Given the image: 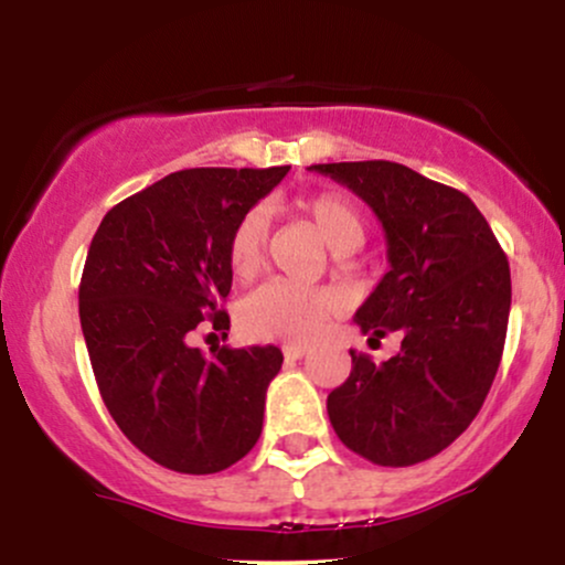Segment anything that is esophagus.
<instances>
[{"mask_svg":"<svg viewBox=\"0 0 565 565\" xmlns=\"http://www.w3.org/2000/svg\"><path fill=\"white\" fill-rule=\"evenodd\" d=\"M284 355H287V361H300L308 355V350H305L302 345H287L284 348Z\"/></svg>","mask_w":565,"mask_h":565,"instance_id":"esophagus-1","label":"esophagus"}]
</instances>
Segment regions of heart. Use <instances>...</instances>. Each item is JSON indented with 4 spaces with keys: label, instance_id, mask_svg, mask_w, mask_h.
<instances>
[{
    "label": "heart",
    "instance_id": "1",
    "mask_svg": "<svg viewBox=\"0 0 565 565\" xmlns=\"http://www.w3.org/2000/svg\"><path fill=\"white\" fill-rule=\"evenodd\" d=\"M297 212L308 217L334 255L345 257L366 242V220L359 206L342 193H316L297 201ZM268 244V217L263 210H249L233 225L228 236V268L242 281L257 276ZM329 297L321 291L295 287L287 281L265 284L238 308L242 332L260 342H313L329 316Z\"/></svg>",
    "mask_w": 565,
    "mask_h": 565
}]
</instances>
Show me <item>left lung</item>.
<instances>
[{"label":"left lung","instance_id":"8db88e82","mask_svg":"<svg viewBox=\"0 0 565 565\" xmlns=\"http://www.w3.org/2000/svg\"><path fill=\"white\" fill-rule=\"evenodd\" d=\"M372 206L391 270L355 310L369 340L401 332V353L353 372L327 398L329 423L350 451L408 468L454 444L481 412L502 361L510 265L478 206L395 161L313 164Z\"/></svg>","mask_w":565,"mask_h":565}]
</instances>
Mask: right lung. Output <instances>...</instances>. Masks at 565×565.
<instances>
[{"instance_id": "add662e5", "label": "right lung", "mask_w": 565, "mask_h": 565, "mask_svg": "<svg viewBox=\"0 0 565 565\" xmlns=\"http://www.w3.org/2000/svg\"><path fill=\"white\" fill-rule=\"evenodd\" d=\"M289 167L180 170L103 217L79 284V319L103 404L161 468L220 472L263 433L281 350L212 348L191 334L231 327L228 236Z\"/></svg>"}]
</instances>
